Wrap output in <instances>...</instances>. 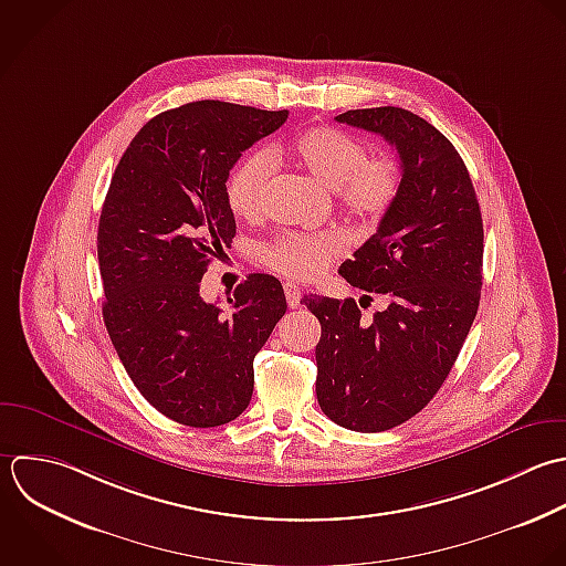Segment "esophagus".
I'll return each instance as SVG.
<instances>
[{"mask_svg": "<svg viewBox=\"0 0 566 566\" xmlns=\"http://www.w3.org/2000/svg\"><path fill=\"white\" fill-rule=\"evenodd\" d=\"M284 295H286V304H289L291 308H297V306H300L302 293H300V289H297L293 282H286V284H284Z\"/></svg>", "mask_w": 566, "mask_h": 566, "instance_id": "obj_1", "label": "esophagus"}]
</instances>
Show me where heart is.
Masks as SVG:
<instances>
[{"label":"heart","instance_id":"1","mask_svg":"<svg viewBox=\"0 0 566 566\" xmlns=\"http://www.w3.org/2000/svg\"><path fill=\"white\" fill-rule=\"evenodd\" d=\"M291 158L319 185L337 193L339 207L355 220L377 222L397 202L401 165L388 156H368L364 143L339 127H313L291 143ZM273 160L269 151L247 154L227 178V202L235 216L258 218L266 202ZM342 253L333 233L304 235L284 231L260 244L258 255L289 277H315Z\"/></svg>","mask_w":566,"mask_h":566}]
</instances>
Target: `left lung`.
I'll list each match as a JSON object with an SVG mask.
<instances>
[{
  "label": "left lung",
  "mask_w": 566,
  "mask_h": 566,
  "mask_svg": "<svg viewBox=\"0 0 566 566\" xmlns=\"http://www.w3.org/2000/svg\"><path fill=\"white\" fill-rule=\"evenodd\" d=\"M335 120L384 136L403 178L377 233L339 266L388 306L366 319L353 297L302 300L322 324L315 390L337 426L384 432L432 401L465 344L483 286V218L463 158L426 118L386 105Z\"/></svg>",
  "instance_id": "1"
}]
</instances>
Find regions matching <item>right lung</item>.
Returning <instances> with one entry per match:
<instances>
[{
  "label": "right lung",
  "mask_w": 566,
  "mask_h": 566,
  "mask_svg": "<svg viewBox=\"0 0 566 566\" xmlns=\"http://www.w3.org/2000/svg\"><path fill=\"white\" fill-rule=\"evenodd\" d=\"M289 109L193 101L147 120L112 176L96 235L103 322L138 392L167 419L216 428L253 395V359L286 313L280 280L251 273L227 313L200 297L231 247L227 178Z\"/></svg>",
  "instance_id": "obj_1"
}]
</instances>
